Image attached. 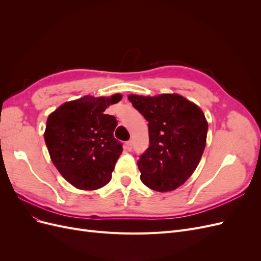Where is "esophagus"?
I'll return each instance as SVG.
<instances>
[{
    "mask_svg": "<svg viewBox=\"0 0 261 261\" xmlns=\"http://www.w3.org/2000/svg\"><path fill=\"white\" fill-rule=\"evenodd\" d=\"M124 147H125L126 150H127V151H132V149H133V143H132V140L126 141Z\"/></svg>",
    "mask_w": 261,
    "mask_h": 261,
    "instance_id": "34e87169",
    "label": "esophagus"
}]
</instances>
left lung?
<instances>
[{
  "instance_id": "obj_1",
  "label": "left lung",
  "mask_w": 261,
  "mask_h": 261,
  "mask_svg": "<svg viewBox=\"0 0 261 261\" xmlns=\"http://www.w3.org/2000/svg\"><path fill=\"white\" fill-rule=\"evenodd\" d=\"M133 107L148 121L149 147L137 162L143 183L156 192L183 185L206 147L208 123L199 107L179 94H129Z\"/></svg>"
}]
</instances>
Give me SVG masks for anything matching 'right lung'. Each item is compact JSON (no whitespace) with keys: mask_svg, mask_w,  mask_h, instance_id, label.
<instances>
[{"mask_svg":"<svg viewBox=\"0 0 261 261\" xmlns=\"http://www.w3.org/2000/svg\"><path fill=\"white\" fill-rule=\"evenodd\" d=\"M121 99L118 93L110 98L85 96L62 105L48 117L44 140L51 160L78 189L94 191L111 180L123 148L113 135L116 118L105 111Z\"/></svg>","mask_w":261,"mask_h":261,"instance_id":"add662e5","label":"right lung"}]
</instances>
